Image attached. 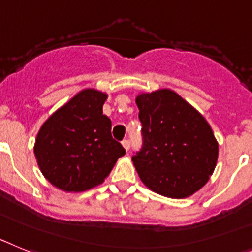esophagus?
Wrapping results in <instances>:
<instances>
[{"mask_svg": "<svg viewBox=\"0 0 252 252\" xmlns=\"http://www.w3.org/2000/svg\"><path fill=\"white\" fill-rule=\"evenodd\" d=\"M122 144H123V147L126 151H129V148H130V142L128 141V139H124L123 142H122Z\"/></svg>", "mask_w": 252, "mask_h": 252, "instance_id": "esophagus-1", "label": "esophagus"}]
</instances>
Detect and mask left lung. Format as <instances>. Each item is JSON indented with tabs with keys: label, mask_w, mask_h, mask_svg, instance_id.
Listing matches in <instances>:
<instances>
[{
	"label": "left lung",
	"mask_w": 252,
	"mask_h": 252,
	"mask_svg": "<svg viewBox=\"0 0 252 252\" xmlns=\"http://www.w3.org/2000/svg\"><path fill=\"white\" fill-rule=\"evenodd\" d=\"M135 102L143 143L132 161L141 180L167 198L192 195L207 184L217 163L218 143L211 126L168 89L141 94Z\"/></svg>",
	"instance_id": "obj_1"
}]
</instances>
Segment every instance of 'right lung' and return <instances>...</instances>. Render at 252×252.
Wrapping results in <instances>:
<instances>
[{
	"label": "right lung",
	"instance_id": "obj_1",
	"mask_svg": "<svg viewBox=\"0 0 252 252\" xmlns=\"http://www.w3.org/2000/svg\"><path fill=\"white\" fill-rule=\"evenodd\" d=\"M108 95L82 90L41 126L34 153L48 181L64 191H84L101 184L123 146L111 137V120L102 114Z\"/></svg>",
	"mask_w": 252,
	"mask_h": 252
}]
</instances>
